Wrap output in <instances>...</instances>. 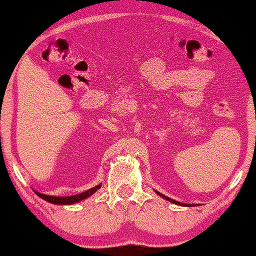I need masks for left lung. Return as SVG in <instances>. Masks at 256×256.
I'll return each mask as SVG.
<instances>
[{
  "label": "left lung",
  "instance_id": "1",
  "mask_svg": "<svg viewBox=\"0 0 256 256\" xmlns=\"http://www.w3.org/2000/svg\"><path fill=\"white\" fill-rule=\"evenodd\" d=\"M158 195H160V197H163V198H166V200H169V202H171V203H174V204H177V206H198V204H188V203H180V202H177V200H172V198H169V197H166V195H163V194H160V192H156Z\"/></svg>",
  "mask_w": 256,
  "mask_h": 256
}]
</instances>
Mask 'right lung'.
<instances>
[{"label":"right lung","instance_id":"right-lung-1","mask_svg":"<svg viewBox=\"0 0 256 256\" xmlns=\"http://www.w3.org/2000/svg\"><path fill=\"white\" fill-rule=\"evenodd\" d=\"M100 186H102V184H98V186H96L94 188H90V189L86 190V192H84L82 194H78V195H73V196H66V197H64V196L61 197V196L44 195V194L38 192H36V190H34V192L36 194V195L40 197V198L47 200V202H50V203H53V204L70 206V204H74V203L80 202V200H86L87 197L92 196L93 194L96 192V190L100 189Z\"/></svg>","mask_w":256,"mask_h":256}]
</instances>
